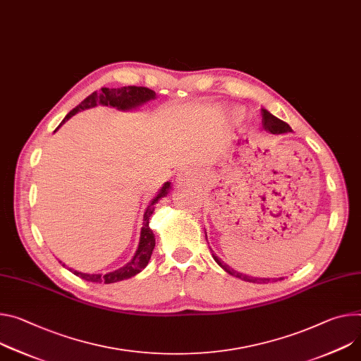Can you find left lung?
Wrapping results in <instances>:
<instances>
[{
  "label": "left lung",
  "instance_id": "left-lung-1",
  "mask_svg": "<svg viewBox=\"0 0 361 361\" xmlns=\"http://www.w3.org/2000/svg\"><path fill=\"white\" fill-rule=\"evenodd\" d=\"M262 126H264L265 130H268V133H271V134H286V133H290V130H292L290 126L286 122H283L279 118L274 116L267 109H262ZM213 259L217 262V265L221 267L227 274H231V275H233V276H236L239 279H243L246 282H253V283L255 282L256 283L264 282L265 283V282H269V281H275V279H271V278H253V276L243 275V274H240L238 271H233L231 267L223 264V260L219 259V256H216L214 253H213Z\"/></svg>",
  "mask_w": 361,
  "mask_h": 361
}]
</instances>
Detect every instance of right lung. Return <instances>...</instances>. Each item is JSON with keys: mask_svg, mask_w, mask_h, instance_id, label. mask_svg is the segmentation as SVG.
Wrapping results in <instances>:
<instances>
[{"mask_svg": "<svg viewBox=\"0 0 361 361\" xmlns=\"http://www.w3.org/2000/svg\"><path fill=\"white\" fill-rule=\"evenodd\" d=\"M155 99V92L148 89V87H142V86H123V87H118V89H109V87H102L99 92H93L92 94H89L85 101H82L75 109H72L66 118L61 121V123H64L66 121H69L73 115H76L80 111L93 108L96 105H105V106H112L116 108L119 111H129L134 109L140 105H144L145 102ZM60 123V125H61ZM59 125V126H60ZM171 188V183H166L159 192L155 195V197L149 202L145 213H144V221H142V228H141V238H140V245L138 249L134 255V257L130 259V262L125 267H122L118 271L114 272H108L106 275H101V274H82L78 272L75 269H71L76 276L89 281V282H96V283H114V282H119L128 278H133L137 274H140L147 265L151 259L154 246H155V238L154 233L149 228V217L154 212V206L155 203H158V200L164 195H167L169 190ZM61 264V262H60ZM64 267V264H63Z\"/></svg>", "mask_w": 361, "mask_h": 361, "instance_id": "add662e5", "label": "right lung"}]
</instances>
